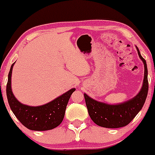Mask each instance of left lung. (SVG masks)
I'll list each match as a JSON object with an SVG mask.
<instances>
[{
    "mask_svg": "<svg viewBox=\"0 0 155 155\" xmlns=\"http://www.w3.org/2000/svg\"><path fill=\"white\" fill-rule=\"evenodd\" d=\"M139 57L144 64V78L143 86L139 93L125 102L109 104L93 99L84 94L85 104L92 121L98 126L107 128H119L127 125L143 108L148 95V68L146 61L142 57L140 51L136 46Z\"/></svg>",
    "mask_w": 155,
    "mask_h": 155,
    "instance_id": "left-lung-1",
    "label": "left lung"
}]
</instances>
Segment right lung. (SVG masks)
<instances>
[{"label": "right lung", "instance_id": "obj_1", "mask_svg": "<svg viewBox=\"0 0 155 155\" xmlns=\"http://www.w3.org/2000/svg\"><path fill=\"white\" fill-rule=\"evenodd\" d=\"M15 63L10 68L7 85V97L11 110L18 121L31 130L43 131L55 128L63 121L68 101L76 88H71L44 105L31 107L21 104L14 96L11 87L12 71Z\"/></svg>", "mask_w": 155, "mask_h": 155}]
</instances>
